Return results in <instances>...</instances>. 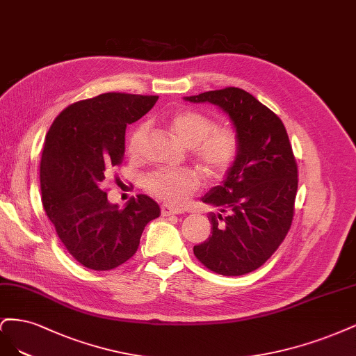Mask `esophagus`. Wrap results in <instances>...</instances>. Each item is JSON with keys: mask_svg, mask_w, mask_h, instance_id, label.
<instances>
[{"mask_svg": "<svg viewBox=\"0 0 356 356\" xmlns=\"http://www.w3.org/2000/svg\"><path fill=\"white\" fill-rule=\"evenodd\" d=\"M181 213H183V210L176 209V207H171V205H168V204H163L161 205V214L164 217L171 216V214H181Z\"/></svg>", "mask_w": 356, "mask_h": 356, "instance_id": "esophagus-1", "label": "esophagus"}]
</instances>
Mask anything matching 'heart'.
<instances>
[{"mask_svg": "<svg viewBox=\"0 0 356 356\" xmlns=\"http://www.w3.org/2000/svg\"><path fill=\"white\" fill-rule=\"evenodd\" d=\"M171 131L177 139L193 149V155L211 175H222L238 154L239 139L231 127H214L205 113L183 109L170 118ZM147 133V125H137L129 139V152L139 155ZM201 175L193 168L156 170L145 177V189L164 202L180 205L201 186Z\"/></svg>", "mask_w": 356, "mask_h": 356, "instance_id": "obj_1", "label": "heart"}]
</instances>
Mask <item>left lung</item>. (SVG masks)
Returning <instances> with one entry per match:
<instances>
[{"instance_id": "obj_1", "label": "left lung", "mask_w": 356, "mask_h": 356, "mask_svg": "<svg viewBox=\"0 0 356 356\" xmlns=\"http://www.w3.org/2000/svg\"><path fill=\"white\" fill-rule=\"evenodd\" d=\"M183 99L222 109L239 139L225 179L201 198L219 213L209 214L211 236L195 245L193 254L225 277L253 272L277 251L293 222L299 180L289 134L269 108L241 88Z\"/></svg>"}]
</instances>
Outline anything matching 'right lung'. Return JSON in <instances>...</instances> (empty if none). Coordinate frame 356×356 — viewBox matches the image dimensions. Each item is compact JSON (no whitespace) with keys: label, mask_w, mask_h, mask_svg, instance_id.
Wrapping results in <instances>:
<instances>
[{"label":"right lung","mask_w":356,"mask_h":356,"mask_svg":"<svg viewBox=\"0 0 356 356\" xmlns=\"http://www.w3.org/2000/svg\"><path fill=\"white\" fill-rule=\"evenodd\" d=\"M158 96L105 93L63 109L45 136L40 181L42 207L70 254L83 266L109 270L127 261L145 226L161 214L147 195L124 209L108 201L102 181L122 163L125 129Z\"/></svg>","instance_id":"1"}]
</instances>
